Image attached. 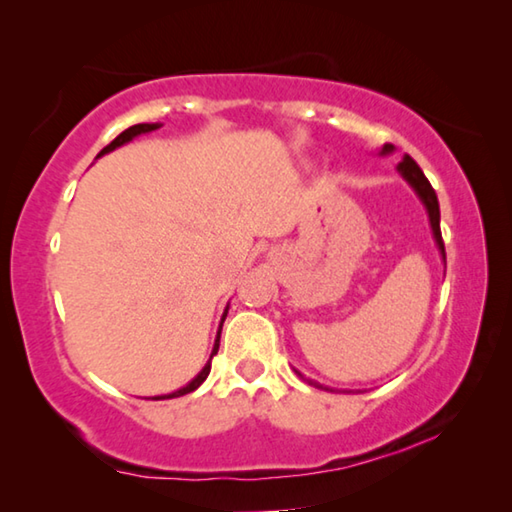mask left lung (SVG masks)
<instances>
[{
    "label": "left lung",
    "instance_id": "obj_1",
    "mask_svg": "<svg viewBox=\"0 0 512 512\" xmlns=\"http://www.w3.org/2000/svg\"><path fill=\"white\" fill-rule=\"evenodd\" d=\"M393 151H395L393 144H384V146H381V149H379V155H391ZM397 173H400V176L406 180V183H409V187L413 189L415 196H418L420 203L424 205V210H427L433 241H436L438 253H440V257H443V262H445V244H443V235H440V207H438V196H436V192H433V187L429 185V180L424 178L422 169L418 167V164H415V160L411 158V155H404L402 162L397 164ZM293 370H296V368H293ZM296 375L305 379L309 386L323 388V391H329V393H352V391H336V388H327V386H323V384H318V381L305 377L300 370H296Z\"/></svg>",
    "mask_w": 512,
    "mask_h": 512
}]
</instances>
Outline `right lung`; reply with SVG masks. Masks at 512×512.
<instances>
[{
  "mask_svg": "<svg viewBox=\"0 0 512 512\" xmlns=\"http://www.w3.org/2000/svg\"><path fill=\"white\" fill-rule=\"evenodd\" d=\"M160 126H162L160 121H155V124H135V126H131V128H126V131H124V133H119V135L115 137V140H112V142L106 146V149H101V151H99L97 160L101 158V155L112 153L115 149H119V146H124V144H128V142H133L135 137L146 135V133H153V131H158ZM225 316H228V307H225L223 316H221L219 332H216V339H214V348H212V352H210V359H207V363H205V366L201 368V372H198V375H196L192 381H187V384H185L183 388H178V391L167 393V395H155V397H149V400H171V397H180V395L192 393V391H196L198 386L203 384V381L207 379V375H210V370H212V359H214V354L219 352V341H221V329H223V320H225Z\"/></svg>",
  "mask_w": 512,
  "mask_h": 512,
  "instance_id": "add662e5",
  "label": "right lung"
}]
</instances>
